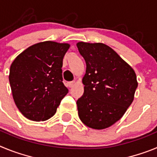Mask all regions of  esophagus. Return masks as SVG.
Wrapping results in <instances>:
<instances>
[{"label":"esophagus","instance_id":"esophagus-1","mask_svg":"<svg viewBox=\"0 0 157 157\" xmlns=\"http://www.w3.org/2000/svg\"><path fill=\"white\" fill-rule=\"evenodd\" d=\"M75 83V81L68 82H67V85H68L69 87H72V86H74Z\"/></svg>","mask_w":157,"mask_h":157}]
</instances>
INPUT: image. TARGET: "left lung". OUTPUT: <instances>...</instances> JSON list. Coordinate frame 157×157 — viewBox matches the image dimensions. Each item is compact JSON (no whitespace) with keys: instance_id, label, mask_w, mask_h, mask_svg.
<instances>
[{"instance_id":"8db88e82","label":"left lung","mask_w":157,"mask_h":157,"mask_svg":"<svg viewBox=\"0 0 157 157\" xmlns=\"http://www.w3.org/2000/svg\"><path fill=\"white\" fill-rule=\"evenodd\" d=\"M76 45L86 63L84 94L77 101L79 119L90 128H108L123 117L134 101L137 76L105 44L80 41Z\"/></svg>"}]
</instances>
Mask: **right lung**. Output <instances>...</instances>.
Wrapping results in <instances>:
<instances>
[{
  "instance_id": "obj_1",
  "label": "right lung",
  "mask_w": 157,
  "mask_h": 157,
  "mask_svg": "<svg viewBox=\"0 0 157 157\" xmlns=\"http://www.w3.org/2000/svg\"><path fill=\"white\" fill-rule=\"evenodd\" d=\"M70 45L46 41L28 47L14 59L9 82L15 104L33 121L55 115L68 90L62 77L63 59Z\"/></svg>"
}]
</instances>
